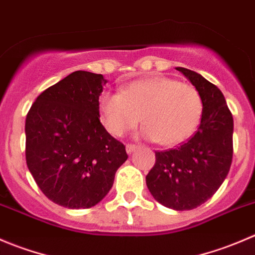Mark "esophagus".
Returning <instances> with one entry per match:
<instances>
[{"mask_svg":"<svg viewBox=\"0 0 255 255\" xmlns=\"http://www.w3.org/2000/svg\"><path fill=\"white\" fill-rule=\"evenodd\" d=\"M137 147H138L137 145H133V143H128V145H127V152L128 153L133 152V151H135Z\"/></svg>","mask_w":255,"mask_h":255,"instance_id":"obj_1","label":"esophagus"}]
</instances>
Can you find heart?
<instances>
[{
    "mask_svg": "<svg viewBox=\"0 0 255 255\" xmlns=\"http://www.w3.org/2000/svg\"><path fill=\"white\" fill-rule=\"evenodd\" d=\"M100 120L112 135L124 136L142 122L141 136L163 146L182 142L201 122L203 102L193 85L172 78L135 80L122 93L103 92L98 100Z\"/></svg>",
    "mask_w": 255,
    "mask_h": 255,
    "instance_id": "b5f03b06",
    "label": "heart"
}]
</instances>
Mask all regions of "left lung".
Masks as SVG:
<instances>
[{
  "mask_svg": "<svg viewBox=\"0 0 255 255\" xmlns=\"http://www.w3.org/2000/svg\"><path fill=\"white\" fill-rule=\"evenodd\" d=\"M176 69L202 97L201 124L186 142L156 151L155 166L146 176V185L165 207L190 211L210 200L228 175L233 156V117L216 85L193 70Z\"/></svg>",
  "mask_w": 255,
  "mask_h": 255,
  "instance_id": "1",
  "label": "left lung"
}]
</instances>
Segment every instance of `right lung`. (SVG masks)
Wrapping results in <instances>:
<instances>
[{
  "label": "right lung",
  "mask_w": 255,
  "mask_h": 255,
  "mask_svg": "<svg viewBox=\"0 0 255 255\" xmlns=\"http://www.w3.org/2000/svg\"><path fill=\"white\" fill-rule=\"evenodd\" d=\"M107 80L77 70L39 95L26 118V161L52 202L79 210L109 193L128 160L124 143L100 123L98 100Z\"/></svg>",
  "instance_id": "add662e5"
}]
</instances>
